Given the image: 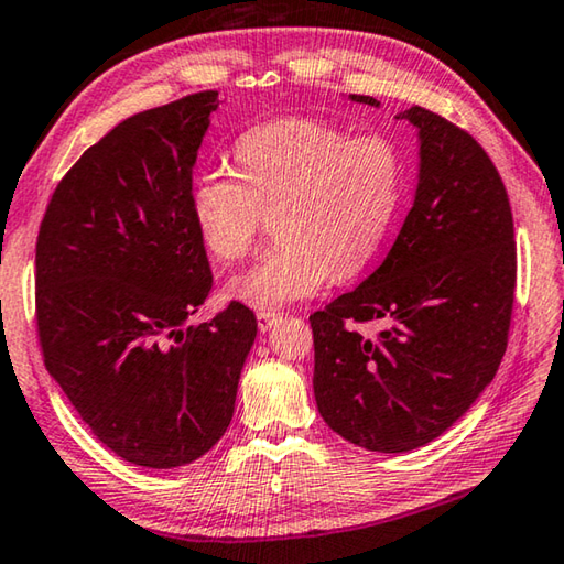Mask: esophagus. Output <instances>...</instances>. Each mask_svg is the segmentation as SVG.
<instances>
[{
    "mask_svg": "<svg viewBox=\"0 0 564 564\" xmlns=\"http://www.w3.org/2000/svg\"><path fill=\"white\" fill-rule=\"evenodd\" d=\"M276 324V314L274 312H257V327H260V332H270Z\"/></svg>",
    "mask_w": 564,
    "mask_h": 564,
    "instance_id": "1",
    "label": "esophagus"
}]
</instances>
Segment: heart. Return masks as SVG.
<instances>
[{
    "label": "heart",
    "instance_id": "1",
    "mask_svg": "<svg viewBox=\"0 0 564 564\" xmlns=\"http://www.w3.org/2000/svg\"><path fill=\"white\" fill-rule=\"evenodd\" d=\"M235 163L237 173L197 175L191 215L205 250L237 262L274 213L280 242L227 288L260 312L314 297L332 274L361 272L403 197V153L389 135H351L317 118L252 126L237 138Z\"/></svg>",
    "mask_w": 564,
    "mask_h": 564
}]
</instances>
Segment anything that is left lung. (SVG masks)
I'll list each match as a JSON object with an SVG mask.
<instances>
[{
  "mask_svg": "<svg viewBox=\"0 0 564 564\" xmlns=\"http://www.w3.org/2000/svg\"><path fill=\"white\" fill-rule=\"evenodd\" d=\"M379 106L371 96H349ZM419 128L413 205L377 270L310 317L314 399L344 441L379 453L448 431L500 367L516 292V232L496 165L463 128L429 108ZM381 321L379 338L354 323Z\"/></svg>",
  "mask_w": 564,
  "mask_h": 564,
  "instance_id": "left-lung-1",
  "label": "left lung"
}]
</instances>
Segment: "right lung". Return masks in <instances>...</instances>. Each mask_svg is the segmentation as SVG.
I'll return each instance as SVG.
<instances>
[{
  "instance_id": "add662e5",
  "label": "right lung",
  "mask_w": 564,
  "mask_h": 564,
  "mask_svg": "<svg viewBox=\"0 0 564 564\" xmlns=\"http://www.w3.org/2000/svg\"><path fill=\"white\" fill-rule=\"evenodd\" d=\"M217 104L200 91L118 123L62 177L36 237L46 371L143 468L185 466L223 438L257 337L240 302L187 327L213 290L191 191Z\"/></svg>"
}]
</instances>
